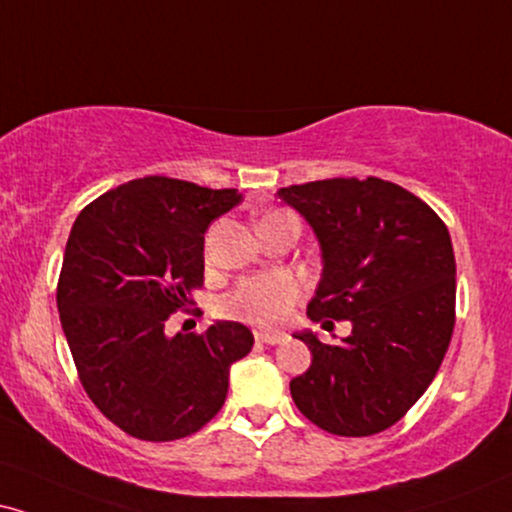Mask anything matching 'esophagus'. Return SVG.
I'll return each mask as SVG.
<instances>
[{"instance_id": "1", "label": "esophagus", "mask_w": 512, "mask_h": 512, "mask_svg": "<svg viewBox=\"0 0 512 512\" xmlns=\"http://www.w3.org/2000/svg\"><path fill=\"white\" fill-rule=\"evenodd\" d=\"M255 340L262 345H278L286 340V333H269V331H255Z\"/></svg>"}]
</instances>
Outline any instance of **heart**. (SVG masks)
Instances as JSON below:
<instances>
[{
  "instance_id": "b5f03b06",
  "label": "heart",
  "mask_w": 512,
  "mask_h": 512,
  "mask_svg": "<svg viewBox=\"0 0 512 512\" xmlns=\"http://www.w3.org/2000/svg\"><path fill=\"white\" fill-rule=\"evenodd\" d=\"M297 293H300V286L288 274L252 276L238 283L234 293L226 295L224 312L257 323V326H276L288 314Z\"/></svg>"
}]
</instances>
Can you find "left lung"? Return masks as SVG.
<instances>
[{"mask_svg":"<svg viewBox=\"0 0 512 512\" xmlns=\"http://www.w3.org/2000/svg\"><path fill=\"white\" fill-rule=\"evenodd\" d=\"M321 245L307 316L352 323L340 345L295 333L312 352L290 380L295 406L340 437L383 432L423 397L456 323L451 236L428 203L392 181L323 179L278 189Z\"/></svg>","mask_w":512,"mask_h":512,"instance_id":"obj_1","label":"left lung"}]
</instances>
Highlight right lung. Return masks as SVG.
Segmentation results:
<instances>
[{"label": "right lung", "mask_w": 512, "mask_h": 512, "mask_svg": "<svg viewBox=\"0 0 512 512\" xmlns=\"http://www.w3.org/2000/svg\"><path fill=\"white\" fill-rule=\"evenodd\" d=\"M236 189L144 177L103 193L70 229L56 304L84 392L127 435L172 442L222 409L250 328L217 321L167 335L170 314L203 286L205 231L236 208Z\"/></svg>", "instance_id": "1"}]
</instances>
